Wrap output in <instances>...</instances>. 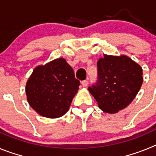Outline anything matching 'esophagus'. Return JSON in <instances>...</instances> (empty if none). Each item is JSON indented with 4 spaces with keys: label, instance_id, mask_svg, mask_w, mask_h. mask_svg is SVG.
Wrapping results in <instances>:
<instances>
[{
    "label": "esophagus",
    "instance_id": "1",
    "mask_svg": "<svg viewBox=\"0 0 156 156\" xmlns=\"http://www.w3.org/2000/svg\"><path fill=\"white\" fill-rule=\"evenodd\" d=\"M81 83H82L83 87H87L88 85V80H83L81 82Z\"/></svg>",
    "mask_w": 156,
    "mask_h": 156
}]
</instances>
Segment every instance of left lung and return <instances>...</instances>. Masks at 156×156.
Instances as JSON below:
<instances>
[{"instance_id":"obj_1","label":"left lung","mask_w":156,"mask_h":156,"mask_svg":"<svg viewBox=\"0 0 156 156\" xmlns=\"http://www.w3.org/2000/svg\"><path fill=\"white\" fill-rule=\"evenodd\" d=\"M97 66V83L88 90L103 112L116 113L127 107L140 90L142 68L128 56L105 54Z\"/></svg>"}]
</instances>
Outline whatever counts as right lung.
<instances>
[{
	"label": "right lung",
	"instance_id": "right-lung-1",
	"mask_svg": "<svg viewBox=\"0 0 156 156\" xmlns=\"http://www.w3.org/2000/svg\"><path fill=\"white\" fill-rule=\"evenodd\" d=\"M80 84L66 59H55L34 69L26 85L27 101L42 116L58 118L69 109Z\"/></svg>",
	"mask_w": 156,
	"mask_h": 156
}]
</instances>
